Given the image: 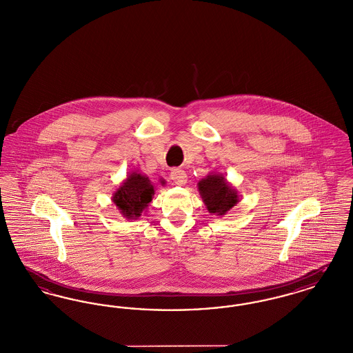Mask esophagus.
Wrapping results in <instances>:
<instances>
[{
  "instance_id": "obj_1",
  "label": "esophagus",
  "mask_w": 353,
  "mask_h": 353,
  "mask_svg": "<svg viewBox=\"0 0 353 353\" xmlns=\"http://www.w3.org/2000/svg\"><path fill=\"white\" fill-rule=\"evenodd\" d=\"M170 179L173 180V183L177 185H184L188 181V177H186V173H185L183 169L174 168L172 169L170 172Z\"/></svg>"
}]
</instances>
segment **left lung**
<instances>
[{
    "mask_svg": "<svg viewBox=\"0 0 353 353\" xmlns=\"http://www.w3.org/2000/svg\"><path fill=\"white\" fill-rule=\"evenodd\" d=\"M199 190L208 210L217 216H223L238 202L236 192L219 174H209L206 179H202L199 183Z\"/></svg>",
    "mask_w": 353,
    "mask_h": 353,
    "instance_id": "1",
    "label": "left lung"
}]
</instances>
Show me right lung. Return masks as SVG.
Wrapping results in <instances>:
<instances>
[{
	"label": "right lung",
	"instance_id": "right-lung-1",
	"mask_svg": "<svg viewBox=\"0 0 353 353\" xmlns=\"http://www.w3.org/2000/svg\"><path fill=\"white\" fill-rule=\"evenodd\" d=\"M153 194L154 190L150 179L134 172L119 188L114 196V202L124 217L134 219L141 216V212L152 201Z\"/></svg>",
	"mask_w": 353,
	"mask_h": 353
}]
</instances>
